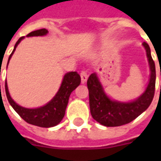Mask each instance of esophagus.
I'll use <instances>...</instances> for the list:
<instances>
[{
    "label": "esophagus",
    "instance_id": "esophagus-1",
    "mask_svg": "<svg viewBox=\"0 0 161 161\" xmlns=\"http://www.w3.org/2000/svg\"><path fill=\"white\" fill-rule=\"evenodd\" d=\"M80 78H81V82L83 83L88 80V72L86 71H81L80 72Z\"/></svg>",
    "mask_w": 161,
    "mask_h": 161
}]
</instances>
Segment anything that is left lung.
Returning a JSON list of instances; mask_svg holds the SVG:
<instances>
[{
	"label": "left lung",
	"mask_w": 161,
	"mask_h": 161,
	"mask_svg": "<svg viewBox=\"0 0 161 161\" xmlns=\"http://www.w3.org/2000/svg\"><path fill=\"white\" fill-rule=\"evenodd\" d=\"M142 45L145 48L149 61L151 77L145 91L134 101L124 103L112 100L106 95L96 73L90 74L88 79L87 86L90 96V114L102 125L114 127L126 125L144 112L152 103L155 93L156 82L155 64L152 57L149 45L145 42Z\"/></svg>",
	"instance_id": "obj_1"
}]
</instances>
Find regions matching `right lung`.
Listing matches in <instances>:
<instances>
[{"label":"right lung","mask_w":161,"mask_h":161,"mask_svg":"<svg viewBox=\"0 0 161 161\" xmlns=\"http://www.w3.org/2000/svg\"><path fill=\"white\" fill-rule=\"evenodd\" d=\"M48 33L47 29L42 28L38 30H35L30 32L27 36H45ZM24 38L21 36L19 40L17 41L14 49L12 53H10L9 57V61L12 53H14L16 47L19 44V42ZM8 61V64H9ZM80 83V76L77 71H70L66 73L64 77L62 85L59 89L56 95L53 97V98L48 102L47 105L37 108H25L23 107L19 106L14 100L10 97L8 90L7 82L5 81V91L6 96L9 100L10 106L13 108L22 119L26 121L27 123L40 127H53L57 125L62 121L65 114V109L68 105L69 97L71 93L77 88Z\"/></svg>","instance_id":"1"}]
</instances>
